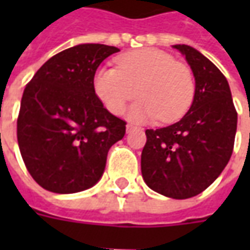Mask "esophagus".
Instances as JSON below:
<instances>
[{
  "mask_svg": "<svg viewBox=\"0 0 250 250\" xmlns=\"http://www.w3.org/2000/svg\"><path fill=\"white\" fill-rule=\"evenodd\" d=\"M134 128H135V127H134V125H125V131H127V134H128V132H131V131L134 130Z\"/></svg>",
  "mask_w": 250,
  "mask_h": 250,
  "instance_id": "esophagus-1",
  "label": "esophagus"
}]
</instances>
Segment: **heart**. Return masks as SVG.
Listing matches in <instances>:
<instances>
[{
	"instance_id": "heart-1",
	"label": "heart",
	"mask_w": 250,
	"mask_h": 250,
	"mask_svg": "<svg viewBox=\"0 0 250 250\" xmlns=\"http://www.w3.org/2000/svg\"><path fill=\"white\" fill-rule=\"evenodd\" d=\"M93 91L111 114L120 115L127 103L141 99L128 111L135 122H174L191 105L195 92L193 72L167 52L146 48L120 56L114 66H100Z\"/></svg>"
}]
</instances>
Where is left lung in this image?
<instances>
[{"label": "left lung", "mask_w": 250, "mask_h": 250, "mask_svg": "<svg viewBox=\"0 0 250 250\" xmlns=\"http://www.w3.org/2000/svg\"><path fill=\"white\" fill-rule=\"evenodd\" d=\"M195 80L193 103L182 119L146 130L142 177L165 197L191 198L218 178L229 162L237 131V112L226 77L199 51L177 44Z\"/></svg>", "instance_id": "obj_1"}]
</instances>
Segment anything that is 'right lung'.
<instances>
[{"instance_id": "add662e5", "label": "right lung", "mask_w": 250, "mask_h": 250, "mask_svg": "<svg viewBox=\"0 0 250 250\" xmlns=\"http://www.w3.org/2000/svg\"><path fill=\"white\" fill-rule=\"evenodd\" d=\"M119 52L104 44H79L57 53L36 72L21 99L17 141L37 184L72 194L102 178L107 154L125 134V122L104 108L93 75Z\"/></svg>"}]
</instances>
